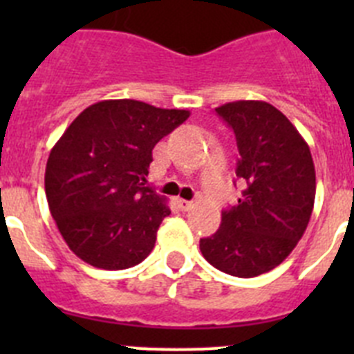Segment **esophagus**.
<instances>
[{"label": "esophagus", "mask_w": 354, "mask_h": 354, "mask_svg": "<svg viewBox=\"0 0 354 354\" xmlns=\"http://www.w3.org/2000/svg\"><path fill=\"white\" fill-rule=\"evenodd\" d=\"M177 205H179L180 211H189V209L193 207V202H189V200L179 198V200H177Z\"/></svg>", "instance_id": "34e87169"}]
</instances>
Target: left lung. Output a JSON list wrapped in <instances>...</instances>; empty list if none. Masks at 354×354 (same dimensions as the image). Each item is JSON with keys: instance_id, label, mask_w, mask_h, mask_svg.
<instances>
[{"instance_id": "1", "label": "left lung", "mask_w": 354, "mask_h": 354, "mask_svg": "<svg viewBox=\"0 0 354 354\" xmlns=\"http://www.w3.org/2000/svg\"><path fill=\"white\" fill-rule=\"evenodd\" d=\"M232 127L239 149L236 175L245 189L200 252L216 270L259 277L282 264L310 221L315 168L308 143L289 118L264 101H236L216 108Z\"/></svg>"}]
</instances>
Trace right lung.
<instances>
[{"label": "right lung", "mask_w": 354, "mask_h": 354, "mask_svg": "<svg viewBox=\"0 0 354 354\" xmlns=\"http://www.w3.org/2000/svg\"><path fill=\"white\" fill-rule=\"evenodd\" d=\"M189 117L133 99L83 109L55 143L46 196L68 248L93 268L117 271L152 252L167 198L147 186L152 149Z\"/></svg>", "instance_id": "add662e5"}]
</instances>
